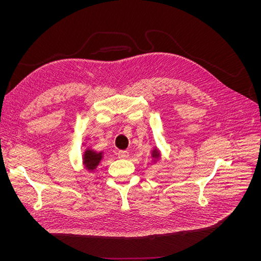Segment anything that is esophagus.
Wrapping results in <instances>:
<instances>
[{"instance_id":"34e87169","label":"esophagus","mask_w":261,"mask_h":261,"mask_svg":"<svg viewBox=\"0 0 261 261\" xmlns=\"http://www.w3.org/2000/svg\"><path fill=\"white\" fill-rule=\"evenodd\" d=\"M128 155H129L128 151H123V150H122V151L117 152V156L120 158V159H127Z\"/></svg>"}]
</instances>
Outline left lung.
<instances>
[{
  "label": "left lung",
  "mask_w": 261,
  "mask_h": 261,
  "mask_svg": "<svg viewBox=\"0 0 261 261\" xmlns=\"http://www.w3.org/2000/svg\"><path fill=\"white\" fill-rule=\"evenodd\" d=\"M153 155H154V156H158V153H156V152H154V154H153Z\"/></svg>",
  "instance_id": "obj_1"
}]
</instances>
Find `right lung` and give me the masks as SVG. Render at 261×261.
I'll return each mask as SVG.
<instances>
[{
    "instance_id": "add662e5",
    "label": "right lung",
    "mask_w": 261,
    "mask_h": 261,
    "mask_svg": "<svg viewBox=\"0 0 261 261\" xmlns=\"http://www.w3.org/2000/svg\"><path fill=\"white\" fill-rule=\"evenodd\" d=\"M101 153H96L93 151H88L85 152V165L86 168L88 170H93L96 169V167L98 165V163L101 160Z\"/></svg>"
}]
</instances>
